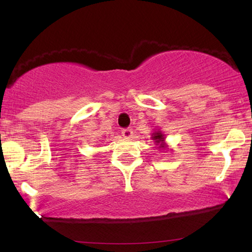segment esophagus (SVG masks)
<instances>
[{"label": "esophagus", "mask_w": 252, "mask_h": 252, "mask_svg": "<svg viewBox=\"0 0 252 252\" xmlns=\"http://www.w3.org/2000/svg\"><path fill=\"white\" fill-rule=\"evenodd\" d=\"M122 134H123V136L125 137V139H130V137H132L133 132H132V129L126 128V129H123L122 130Z\"/></svg>", "instance_id": "esophagus-1"}]
</instances>
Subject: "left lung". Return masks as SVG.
I'll list each match as a JSON object with an SVG mask.
<instances>
[{"mask_svg": "<svg viewBox=\"0 0 252 252\" xmlns=\"http://www.w3.org/2000/svg\"><path fill=\"white\" fill-rule=\"evenodd\" d=\"M151 139L154 140V142L157 144L159 150H166L167 144L165 143V134L161 132L160 129L154 130L153 134H151Z\"/></svg>", "mask_w": 252, "mask_h": 252, "instance_id": "left-lung-1", "label": "left lung"}]
</instances>
